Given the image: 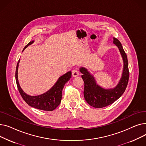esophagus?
Masks as SVG:
<instances>
[{"instance_id":"esophagus-1","label":"esophagus","mask_w":146,"mask_h":146,"mask_svg":"<svg viewBox=\"0 0 146 146\" xmlns=\"http://www.w3.org/2000/svg\"><path fill=\"white\" fill-rule=\"evenodd\" d=\"M79 75V72L78 69H74L72 71V76L73 77H77Z\"/></svg>"}]
</instances>
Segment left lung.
Wrapping results in <instances>:
<instances>
[{
    "instance_id": "obj_1",
    "label": "left lung",
    "mask_w": 146,
    "mask_h": 146,
    "mask_svg": "<svg viewBox=\"0 0 146 146\" xmlns=\"http://www.w3.org/2000/svg\"><path fill=\"white\" fill-rule=\"evenodd\" d=\"M113 42L118 48L124 63L122 76L115 87L111 89L102 88L98 85L94 77L87 68L83 67L79 68L85 83L84 97L88 104L94 108H104L113 103L124 94L128 85L129 70L127 54L121 42L116 38H113Z\"/></svg>"
}]
</instances>
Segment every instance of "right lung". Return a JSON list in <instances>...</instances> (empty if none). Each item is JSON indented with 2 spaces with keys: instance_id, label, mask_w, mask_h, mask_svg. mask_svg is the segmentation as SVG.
I'll use <instances>...</instances> for the list:
<instances>
[{
  "instance_id": "right-lung-1",
  "label": "right lung",
  "mask_w": 146,
  "mask_h": 146,
  "mask_svg": "<svg viewBox=\"0 0 146 146\" xmlns=\"http://www.w3.org/2000/svg\"><path fill=\"white\" fill-rule=\"evenodd\" d=\"M34 40L30 41L24 47L22 51H24L27 47L34 43ZM19 61L20 59L19 60L17 66L15 78H16L18 89L23 99L28 105L33 107L34 108L48 111L54 110L61 102L63 89L67 82L71 78L72 72H68L60 76L53 86L44 94L37 96H31L24 92L19 85L18 79V70Z\"/></svg>"
}]
</instances>
